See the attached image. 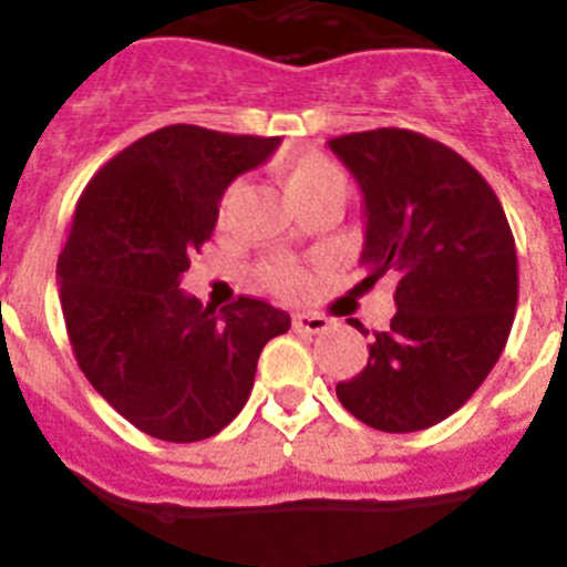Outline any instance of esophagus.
<instances>
[{
    "mask_svg": "<svg viewBox=\"0 0 567 567\" xmlns=\"http://www.w3.org/2000/svg\"><path fill=\"white\" fill-rule=\"evenodd\" d=\"M292 326L298 331H309V334H320L331 326V320L326 315H318V311H298L292 318Z\"/></svg>",
    "mask_w": 567,
    "mask_h": 567,
    "instance_id": "34e87169",
    "label": "esophagus"
}]
</instances>
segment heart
<instances>
[{"label":"heart","mask_w":567,"mask_h":567,"mask_svg":"<svg viewBox=\"0 0 567 567\" xmlns=\"http://www.w3.org/2000/svg\"><path fill=\"white\" fill-rule=\"evenodd\" d=\"M278 176L280 185L287 188L289 199H292L295 205L320 194H342V188H346V174H342L340 165L318 152L295 154V157L284 159V163L278 165ZM261 278L267 280L275 292L284 295L300 292L306 284L303 269L292 261L264 264Z\"/></svg>","instance_id":"obj_1"}]
</instances>
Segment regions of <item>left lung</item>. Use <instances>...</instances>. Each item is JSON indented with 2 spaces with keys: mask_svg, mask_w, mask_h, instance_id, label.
Listing matches in <instances>:
<instances>
[{
  "mask_svg": "<svg viewBox=\"0 0 567 567\" xmlns=\"http://www.w3.org/2000/svg\"><path fill=\"white\" fill-rule=\"evenodd\" d=\"M329 145L365 202L362 289L396 280L391 329L373 331L365 368L337 385V399L382 433L433 427L506 348L517 309L512 227L489 182L439 140L373 128Z\"/></svg>",
  "mask_w": 567,
  "mask_h": 567,
  "instance_id": "left-lung-1",
  "label": "left lung"
}]
</instances>
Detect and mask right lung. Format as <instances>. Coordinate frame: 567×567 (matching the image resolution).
Listing matches in <instances>:
<instances>
[{
  "mask_svg": "<svg viewBox=\"0 0 567 567\" xmlns=\"http://www.w3.org/2000/svg\"><path fill=\"white\" fill-rule=\"evenodd\" d=\"M278 143L176 123L109 159L78 199L55 269L66 337L83 377L145 435L190 444L227 427L264 346L289 329L267 300L216 311L179 289L227 185Z\"/></svg>",
  "mask_w": 567,
  "mask_h": 567,
  "instance_id": "obj_1",
  "label": "right lung"
}]
</instances>
